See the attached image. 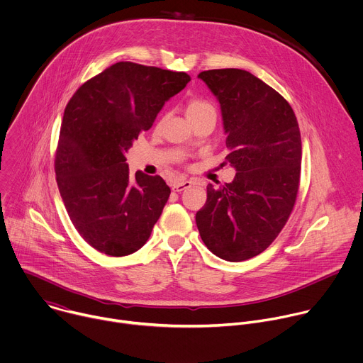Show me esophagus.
Returning a JSON list of instances; mask_svg holds the SVG:
<instances>
[{"label":"esophagus","instance_id":"1","mask_svg":"<svg viewBox=\"0 0 363 363\" xmlns=\"http://www.w3.org/2000/svg\"><path fill=\"white\" fill-rule=\"evenodd\" d=\"M191 185H192V182H191V181H178V182H175V184H174L172 189H174L175 192H182L184 189L189 188Z\"/></svg>","mask_w":363,"mask_h":363}]
</instances>
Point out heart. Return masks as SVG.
Listing matches in <instances>:
<instances>
[{"label":"heart","mask_w":363,"mask_h":363,"mask_svg":"<svg viewBox=\"0 0 363 363\" xmlns=\"http://www.w3.org/2000/svg\"><path fill=\"white\" fill-rule=\"evenodd\" d=\"M212 108V105L206 101H202V99H192L189 104H188V115H192L195 112H199V111H203V109H209Z\"/></svg>","instance_id":"heart-1"}]
</instances>
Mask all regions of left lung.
<instances>
[{
  "instance_id": "1",
  "label": "left lung",
  "mask_w": 363,
  "mask_h": 363,
  "mask_svg": "<svg viewBox=\"0 0 363 363\" xmlns=\"http://www.w3.org/2000/svg\"><path fill=\"white\" fill-rule=\"evenodd\" d=\"M220 105L232 182L206 186L195 220L206 248L240 262L264 252L285 226L299 188L302 143L288 101L248 71H202Z\"/></svg>"
}]
</instances>
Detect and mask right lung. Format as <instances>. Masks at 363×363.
<instances>
[{
    "instance_id": "obj_1",
    "label": "right lung",
    "mask_w": 363,
    "mask_h": 363,
    "mask_svg": "<svg viewBox=\"0 0 363 363\" xmlns=\"http://www.w3.org/2000/svg\"><path fill=\"white\" fill-rule=\"evenodd\" d=\"M189 81L185 72L123 61L69 99L55 155L57 184L75 229L101 254L137 252L160 219L169 186L160 175H131L125 154Z\"/></svg>"
}]
</instances>
